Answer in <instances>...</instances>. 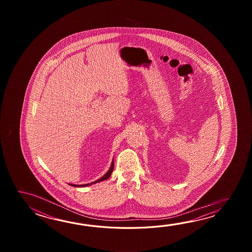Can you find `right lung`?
<instances>
[{
    "label": "right lung",
    "mask_w": 252,
    "mask_h": 252,
    "mask_svg": "<svg viewBox=\"0 0 252 252\" xmlns=\"http://www.w3.org/2000/svg\"><path fill=\"white\" fill-rule=\"evenodd\" d=\"M113 163H112V166L110 167V169L108 170L107 173L103 176V177H101L100 179H98L96 181H94V182L90 183V184H86V185H79V186H76V185H73V184H69L70 186H72V187H87V186H90V185H93V184H95V183L101 182V181H103V180H106L108 179L109 177H111V175H112V172L113 171Z\"/></svg>",
    "instance_id": "right-lung-1"
}]
</instances>
